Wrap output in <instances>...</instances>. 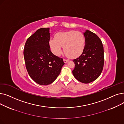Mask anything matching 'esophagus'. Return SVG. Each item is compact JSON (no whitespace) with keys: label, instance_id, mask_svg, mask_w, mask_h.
I'll use <instances>...</instances> for the list:
<instances>
[{"label":"esophagus","instance_id":"1","mask_svg":"<svg viewBox=\"0 0 124 124\" xmlns=\"http://www.w3.org/2000/svg\"><path fill=\"white\" fill-rule=\"evenodd\" d=\"M63 62H64V63H66L68 62L69 61H68V60H65V59H63Z\"/></svg>","mask_w":124,"mask_h":124}]
</instances>
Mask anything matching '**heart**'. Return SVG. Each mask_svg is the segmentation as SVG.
I'll use <instances>...</instances> for the list:
<instances>
[{"instance_id": "heart-1", "label": "heart", "mask_w": 124, "mask_h": 124, "mask_svg": "<svg viewBox=\"0 0 124 124\" xmlns=\"http://www.w3.org/2000/svg\"><path fill=\"white\" fill-rule=\"evenodd\" d=\"M49 46L53 54L60 55L62 47L66 54L70 58H76L80 56L85 48L84 35L80 32L70 31L57 33L55 39L49 40Z\"/></svg>"}]
</instances>
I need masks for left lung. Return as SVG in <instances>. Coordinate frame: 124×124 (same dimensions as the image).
<instances>
[{
    "mask_svg": "<svg viewBox=\"0 0 124 124\" xmlns=\"http://www.w3.org/2000/svg\"><path fill=\"white\" fill-rule=\"evenodd\" d=\"M83 35L85 45L83 52L73 61L75 67L72 73L74 77L83 83L88 84L101 75L104 64V50L101 41L89 30Z\"/></svg>",
    "mask_w": 124,
    "mask_h": 124,
    "instance_id": "1",
    "label": "left lung"
}]
</instances>
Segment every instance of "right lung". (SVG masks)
<instances>
[{
  "label": "right lung",
  "mask_w": 124,
  "mask_h": 124,
  "mask_svg": "<svg viewBox=\"0 0 124 124\" xmlns=\"http://www.w3.org/2000/svg\"><path fill=\"white\" fill-rule=\"evenodd\" d=\"M49 29L37 30L27 39L23 51L28 73L33 81L41 85L54 82L64 64L62 58L50 51Z\"/></svg>",
  "instance_id": "right-lung-1"
}]
</instances>
